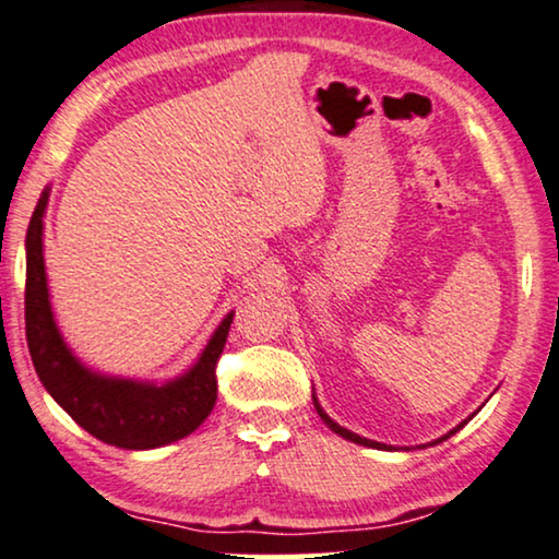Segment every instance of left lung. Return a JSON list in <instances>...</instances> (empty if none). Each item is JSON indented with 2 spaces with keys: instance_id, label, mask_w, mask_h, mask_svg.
<instances>
[{
  "instance_id": "obj_1",
  "label": "left lung",
  "mask_w": 559,
  "mask_h": 559,
  "mask_svg": "<svg viewBox=\"0 0 559 559\" xmlns=\"http://www.w3.org/2000/svg\"><path fill=\"white\" fill-rule=\"evenodd\" d=\"M311 397H313V407H317L319 418H321V420H324V423H326V426H329V428H332L336 436L347 438V440H352V443H359V445H367V448H377V451H395V448H392V445L377 443V440L361 438V436H357V433H352V430H347V428H342V426H340V423H334V420H332V418H329V415L324 413V407H321V405H319V400H317V395H311ZM468 420H471V418H466V420H463V423H459V426H455L453 430H448V433H445V436H440L438 440H433V443H426V445H436V443H443V440H445V438H451L453 433H459V430H461L463 426H466V423H468ZM426 445H418V448H426ZM405 451H411V448H405Z\"/></svg>"
}]
</instances>
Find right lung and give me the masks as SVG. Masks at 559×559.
Masks as SVG:
<instances>
[{
  "mask_svg": "<svg viewBox=\"0 0 559 559\" xmlns=\"http://www.w3.org/2000/svg\"><path fill=\"white\" fill-rule=\"evenodd\" d=\"M47 200H50V187H45L37 200L25 240L27 347L45 390L78 426L108 445L148 451V448L169 445L194 433L215 407V365L223 355L227 332H230L233 311L219 321L198 361L175 380L162 384L131 380V377L96 372L83 365L62 340L50 306L43 255V217Z\"/></svg>",
  "mask_w": 559,
  "mask_h": 559,
  "instance_id": "1",
  "label": "right lung"
}]
</instances>
